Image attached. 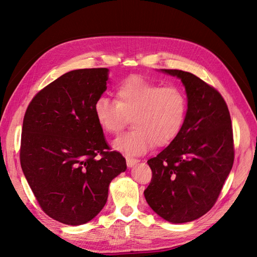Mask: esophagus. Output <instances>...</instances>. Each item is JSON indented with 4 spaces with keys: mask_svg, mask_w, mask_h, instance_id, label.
<instances>
[{
    "mask_svg": "<svg viewBox=\"0 0 257 257\" xmlns=\"http://www.w3.org/2000/svg\"><path fill=\"white\" fill-rule=\"evenodd\" d=\"M138 162H139V161L136 160V159L126 157V165H127V167H133V166H135Z\"/></svg>",
    "mask_w": 257,
    "mask_h": 257,
    "instance_id": "34e87169",
    "label": "esophagus"
}]
</instances>
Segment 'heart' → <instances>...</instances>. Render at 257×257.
<instances>
[{
    "mask_svg": "<svg viewBox=\"0 0 257 257\" xmlns=\"http://www.w3.org/2000/svg\"><path fill=\"white\" fill-rule=\"evenodd\" d=\"M115 100L99 96L93 105L95 120L104 132L119 134L132 118L134 130L113 142L127 155H141L157 145L167 146L178 137L188 114V98L175 85H165L132 76L115 89Z\"/></svg>",
    "mask_w": 257,
    "mask_h": 257,
    "instance_id": "1",
    "label": "heart"
}]
</instances>
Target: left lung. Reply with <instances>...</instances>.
I'll use <instances>...</instances> for the list:
<instances>
[{
    "instance_id": "8db88e82",
    "label": "left lung",
    "mask_w": 257,
    "mask_h": 257,
    "mask_svg": "<svg viewBox=\"0 0 257 257\" xmlns=\"http://www.w3.org/2000/svg\"><path fill=\"white\" fill-rule=\"evenodd\" d=\"M161 72L181 79L188 114L181 133L148 160L152 179L144 194L153 211L170 223L198 219L213 207L234 163L230 114L222 95L197 76Z\"/></svg>"
}]
</instances>
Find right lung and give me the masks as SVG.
Returning a JSON list of instances; mask_svg holds the SVG:
<instances>
[{
  "label": "right lung",
  "instance_id": "add662e5",
  "mask_svg": "<svg viewBox=\"0 0 257 257\" xmlns=\"http://www.w3.org/2000/svg\"><path fill=\"white\" fill-rule=\"evenodd\" d=\"M108 68L75 69L33 97L23 118L20 163L44 212L66 225L91 221L107 201L122 154L108 151L93 105L107 89Z\"/></svg>",
  "mask_w": 257,
  "mask_h": 257
}]
</instances>
